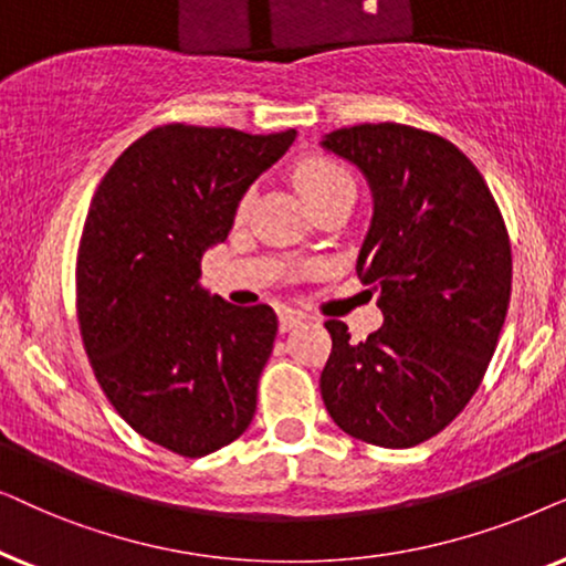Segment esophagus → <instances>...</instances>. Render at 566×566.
<instances>
[{
    "label": "esophagus",
    "instance_id": "obj_1",
    "mask_svg": "<svg viewBox=\"0 0 566 566\" xmlns=\"http://www.w3.org/2000/svg\"><path fill=\"white\" fill-rule=\"evenodd\" d=\"M303 321H305L303 313H300V311H290V307H284V311L279 313V331H292V328H297Z\"/></svg>",
    "mask_w": 566,
    "mask_h": 566
}]
</instances>
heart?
<instances>
[{
	"label": "heart",
	"instance_id": "heart-1",
	"mask_svg": "<svg viewBox=\"0 0 566 566\" xmlns=\"http://www.w3.org/2000/svg\"><path fill=\"white\" fill-rule=\"evenodd\" d=\"M297 191L313 209H318L328 201L354 196V178L342 163L328 155H307L292 170ZM245 207V201H243Z\"/></svg>",
	"mask_w": 566,
	"mask_h": 566
}]
</instances>
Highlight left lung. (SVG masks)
Instances as JSON below:
<instances>
[{"label": "left lung", "instance_id": "obj_1", "mask_svg": "<svg viewBox=\"0 0 566 566\" xmlns=\"http://www.w3.org/2000/svg\"><path fill=\"white\" fill-rule=\"evenodd\" d=\"M323 147L370 180L375 212L357 274L380 290L382 326L354 344L326 321L321 396L346 434L413 448L476 394L512 292V248L486 180L453 142L403 124L331 132Z\"/></svg>", "mask_w": 566, "mask_h": 566}]
</instances>
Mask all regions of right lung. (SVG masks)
Segmentation results:
<instances>
[{
    "instance_id": "add662e5",
    "label": "right lung",
    "mask_w": 566,
    "mask_h": 566,
    "mask_svg": "<svg viewBox=\"0 0 566 566\" xmlns=\"http://www.w3.org/2000/svg\"><path fill=\"white\" fill-rule=\"evenodd\" d=\"M295 129L245 134L165 124L126 147L90 201L77 251V321L118 417L155 446L201 458L238 440L276 338L269 305L201 290L245 188Z\"/></svg>"
}]
</instances>
